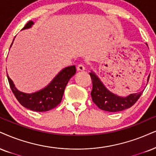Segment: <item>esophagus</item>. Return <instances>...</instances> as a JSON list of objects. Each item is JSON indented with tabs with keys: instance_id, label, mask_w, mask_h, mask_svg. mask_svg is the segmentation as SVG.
I'll list each match as a JSON object with an SVG mask.
<instances>
[{
	"instance_id": "esophagus-1",
	"label": "esophagus",
	"mask_w": 156,
	"mask_h": 156,
	"mask_svg": "<svg viewBox=\"0 0 156 156\" xmlns=\"http://www.w3.org/2000/svg\"><path fill=\"white\" fill-rule=\"evenodd\" d=\"M77 70L78 71H84L85 70V67L83 63H80L77 66Z\"/></svg>"
}]
</instances>
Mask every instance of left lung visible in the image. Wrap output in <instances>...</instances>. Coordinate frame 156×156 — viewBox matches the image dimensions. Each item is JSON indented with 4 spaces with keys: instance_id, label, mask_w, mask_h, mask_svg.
Returning <instances> with one entry per match:
<instances>
[{
    "instance_id": "8db88e82",
    "label": "left lung",
    "mask_w": 156,
    "mask_h": 156,
    "mask_svg": "<svg viewBox=\"0 0 156 156\" xmlns=\"http://www.w3.org/2000/svg\"><path fill=\"white\" fill-rule=\"evenodd\" d=\"M93 82V90L91 91L92 99L94 103L103 111L109 112H118L132 107L143 94V91L131 94L127 97H119L108 91L96 75L92 72L90 73ZM150 75L147 78L149 80Z\"/></svg>"
}]
</instances>
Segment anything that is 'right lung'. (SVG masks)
I'll use <instances>...</instances> for the list:
<instances>
[{
    "instance_id": "add662e5",
    "label": "right lung",
    "mask_w": 156,
    "mask_h": 156,
    "mask_svg": "<svg viewBox=\"0 0 156 156\" xmlns=\"http://www.w3.org/2000/svg\"><path fill=\"white\" fill-rule=\"evenodd\" d=\"M32 24V21H30L27 23L22 30L31 27ZM75 73V66L66 67L62 69L52 80L51 83L48 84L45 87L30 94L19 91L15 87L12 80L8 76V74L7 77L13 95L21 105L30 110L43 112L54 108L61 103L65 87L69 80L72 76H74Z\"/></svg>"
}]
</instances>
